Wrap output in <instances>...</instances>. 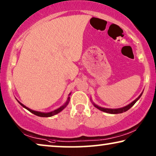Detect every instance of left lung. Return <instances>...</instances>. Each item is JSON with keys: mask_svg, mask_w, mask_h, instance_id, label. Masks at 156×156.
Masks as SVG:
<instances>
[{"mask_svg": "<svg viewBox=\"0 0 156 156\" xmlns=\"http://www.w3.org/2000/svg\"><path fill=\"white\" fill-rule=\"evenodd\" d=\"M144 92V91H143ZM143 92L141 93L140 95L136 98L135 100H134L132 102H131V103L129 104L128 105L125 106H124V107H122V108H104V107H101V106H99L98 105H97L96 104H94V102L92 101V99H90V100H91L92 103L93 105H94V107H96L97 108H98L99 110H100L101 111H104V112L105 113H111V114H117V113H122L123 112H125V111H127V110H129V109L132 107V106L134 105V104L136 103V101H137L139 98L141 97V95H142L143 94Z\"/></svg>", "mask_w": 156, "mask_h": 156, "instance_id": "8db88e82", "label": "left lung"}]
</instances>
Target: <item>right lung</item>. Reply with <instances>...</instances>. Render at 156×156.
<instances>
[{
    "mask_svg": "<svg viewBox=\"0 0 156 156\" xmlns=\"http://www.w3.org/2000/svg\"><path fill=\"white\" fill-rule=\"evenodd\" d=\"M71 94V93H69V97H68V98H67V100L66 101V103H65L64 104H63V105H62V106H60L59 108H58L57 109H55V110H54V111H50V112H48V113H44V112H41V111H36L32 110V109H30L29 108L27 107L26 106H24V104L21 103L20 101H19L17 99H17V101L19 102V104H20L21 106H23V107H24V108L27 109V110L29 111H30V112H31V113H34V115L40 116V117H51V116H53V115H55L56 114H57V113H60L62 110H63V109H64L66 107V106L68 105L69 103V101H70V97H69V96H70Z\"/></svg>",
    "mask_w": 156,
    "mask_h": 156,
    "instance_id": "add662e5",
    "label": "right lung"
}]
</instances>
